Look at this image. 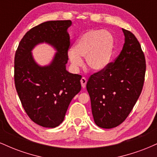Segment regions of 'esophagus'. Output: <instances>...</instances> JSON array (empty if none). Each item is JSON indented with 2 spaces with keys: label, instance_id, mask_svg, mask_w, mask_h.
Segmentation results:
<instances>
[{
  "label": "esophagus",
  "instance_id": "34e87169",
  "mask_svg": "<svg viewBox=\"0 0 157 157\" xmlns=\"http://www.w3.org/2000/svg\"><path fill=\"white\" fill-rule=\"evenodd\" d=\"M80 82H81V86H82V89H84V88L86 87V82H87V80H86L85 77H82L80 80Z\"/></svg>",
  "mask_w": 157,
  "mask_h": 157
}]
</instances>
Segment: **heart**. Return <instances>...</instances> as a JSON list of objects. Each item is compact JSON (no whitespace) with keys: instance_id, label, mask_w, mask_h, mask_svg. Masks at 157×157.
<instances>
[{"instance_id":"heart-1","label":"heart","mask_w":157,"mask_h":157,"mask_svg":"<svg viewBox=\"0 0 157 157\" xmlns=\"http://www.w3.org/2000/svg\"><path fill=\"white\" fill-rule=\"evenodd\" d=\"M114 47V39L106 30L93 29L85 32L78 39L68 58L74 67L82 65L81 57H86V65L94 71H103L109 66Z\"/></svg>"}]
</instances>
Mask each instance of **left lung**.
Segmentation results:
<instances>
[{
	"label": "left lung",
	"instance_id": "left-lung-1",
	"mask_svg": "<svg viewBox=\"0 0 157 157\" xmlns=\"http://www.w3.org/2000/svg\"><path fill=\"white\" fill-rule=\"evenodd\" d=\"M125 44L113 63L91 75L86 84L96 125L112 128L122 123L142 92L146 69L140 43L131 32L122 29Z\"/></svg>",
	"mask_w": 157,
	"mask_h": 157
}]
</instances>
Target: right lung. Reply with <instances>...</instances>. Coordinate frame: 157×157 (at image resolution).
<instances>
[{"label":"right lung","instance_id":"obj_1","mask_svg":"<svg viewBox=\"0 0 157 157\" xmlns=\"http://www.w3.org/2000/svg\"><path fill=\"white\" fill-rule=\"evenodd\" d=\"M71 21L44 22L27 32L15 56V84L29 118L45 128H55L64 120L68 105L81 90V75L66 70ZM46 42L57 51L47 66L35 62L32 49Z\"/></svg>","mask_w":157,"mask_h":157}]
</instances>
